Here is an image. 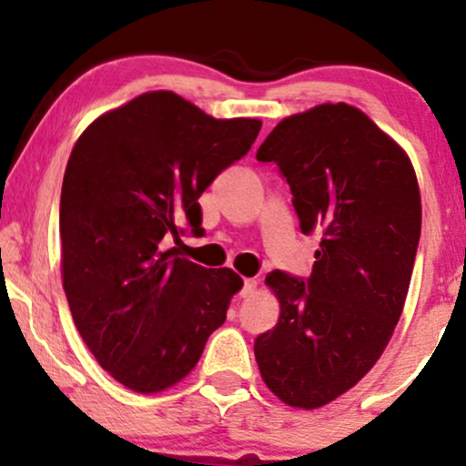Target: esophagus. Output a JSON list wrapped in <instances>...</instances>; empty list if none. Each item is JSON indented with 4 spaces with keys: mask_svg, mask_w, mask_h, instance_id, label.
Listing matches in <instances>:
<instances>
[{
    "mask_svg": "<svg viewBox=\"0 0 466 466\" xmlns=\"http://www.w3.org/2000/svg\"><path fill=\"white\" fill-rule=\"evenodd\" d=\"M257 286H258V282H257V279H246V282H244V289H241V292H239V295L241 297H252L254 295V292H257Z\"/></svg>",
    "mask_w": 466,
    "mask_h": 466,
    "instance_id": "esophagus-1",
    "label": "esophagus"
}]
</instances>
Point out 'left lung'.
Returning <instances> with one entry per match:
<instances>
[{"label":"left lung","instance_id":"obj_1","mask_svg":"<svg viewBox=\"0 0 466 466\" xmlns=\"http://www.w3.org/2000/svg\"><path fill=\"white\" fill-rule=\"evenodd\" d=\"M257 158L278 163L301 231L322 239L308 279L265 278L279 320L254 356L282 403L318 410L359 384L394 333L422 227L418 177L407 152L343 101L284 118Z\"/></svg>","mask_w":466,"mask_h":466}]
</instances>
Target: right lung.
<instances>
[{"mask_svg":"<svg viewBox=\"0 0 466 466\" xmlns=\"http://www.w3.org/2000/svg\"><path fill=\"white\" fill-rule=\"evenodd\" d=\"M258 118H214L171 91L101 114L69 155L61 188V276L86 348L114 380L155 394L187 378L244 279L167 248L199 197L250 150Z\"/></svg>","mask_w":466,"mask_h":466,"instance_id":"add662e5","label":"right lung"}]
</instances>
